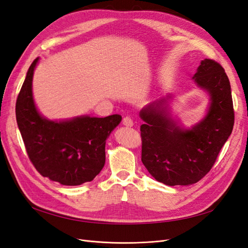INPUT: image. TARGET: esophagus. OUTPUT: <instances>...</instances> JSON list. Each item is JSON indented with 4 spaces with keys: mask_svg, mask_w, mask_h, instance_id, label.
Wrapping results in <instances>:
<instances>
[{
    "mask_svg": "<svg viewBox=\"0 0 248 248\" xmlns=\"http://www.w3.org/2000/svg\"><path fill=\"white\" fill-rule=\"evenodd\" d=\"M122 122H123V124H124L125 126H127V127H129V126H132V125H133L132 119H131L130 117H124Z\"/></svg>",
    "mask_w": 248,
    "mask_h": 248,
    "instance_id": "esophagus-1",
    "label": "esophagus"
}]
</instances>
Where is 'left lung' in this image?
Here are the masks:
<instances>
[{"instance_id": "obj_1", "label": "left lung", "mask_w": 248, "mask_h": 248, "mask_svg": "<svg viewBox=\"0 0 248 248\" xmlns=\"http://www.w3.org/2000/svg\"><path fill=\"white\" fill-rule=\"evenodd\" d=\"M193 78L210 95L208 114L191 129H181L167 111V99L140 112L141 161L157 181L166 185L199 182L212 169L235 121L230 80L222 66L211 59L201 62ZM169 98V96H168Z\"/></svg>"}]
</instances>
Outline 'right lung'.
Returning a JSON list of instances; mask_svg holds the SVG:
<instances>
[{
    "label": "right lung",
    "mask_w": 248,
    "mask_h": 248,
    "mask_svg": "<svg viewBox=\"0 0 248 248\" xmlns=\"http://www.w3.org/2000/svg\"><path fill=\"white\" fill-rule=\"evenodd\" d=\"M38 60L30 66L16 107L27 154L39 174L51 181L68 186L92 181L106 163V140L122 117H79L62 122L42 118L32 94Z\"/></svg>",
    "instance_id": "right-lung-1"
}]
</instances>
